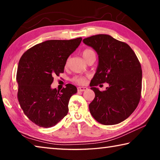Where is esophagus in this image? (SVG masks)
I'll list each match as a JSON object with an SVG mask.
<instances>
[{
	"mask_svg": "<svg viewBox=\"0 0 160 160\" xmlns=\"http://www.w3.org/2000/svg\"><path fill=\"white\" fill-rule=\"evenodd\" d=\"M87 90H88V88H86V87H78V92H84Z\"/></svg>",
	"mask_w": 160,
	"mask_h": 160,
	"instance_id": "esophagus-1",
	"label": "esophagus"
}]
</instances>
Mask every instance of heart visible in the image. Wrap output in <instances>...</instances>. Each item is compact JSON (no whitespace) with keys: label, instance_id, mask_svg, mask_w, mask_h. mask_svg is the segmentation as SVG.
Segmentation results:
<instances>
[{"label":"heart","instance_id":"b5f03b06","mask_svg":"<svg viewBox=\"0 0 160 160\" xmlns=\"http://www.w3.org/2000/svg\"><path fill=\"white\" fill-rule=\"evenodd\" d=\"M92 53H94V51H92V49H85L83 51L82 56H83V58L85 59L87 57H88L90 54H92ZM72 80H73V82H75L77 84H79V85H83V84L85 82V78L81 77V76L75 77Z\"/></svg>","mask_w":160,"mask_h":160}]
</instances>
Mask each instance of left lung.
Listing matches in <instances>:
<instances>
[{
	"label": "left lung",
	"mask_w": 160,
	"mask_h": 160,
	"mask_svg": "<svg viewBox=\"0 0 160 160\" xmlns=\"http://www.w3.org/2000/svg\"><path fill=\"white\" fill-rule=\"evenodd\" d=\"M98 55V66L90 84L95 97L89 104L93 118L104 125H115L128 118L138 105L142 88V69L136 55L126 43L108 34L83 39ZM109 86L101 92L96 86Z\"/></svg>",
	"instance_id": "8db88e82"
}]
</instances>
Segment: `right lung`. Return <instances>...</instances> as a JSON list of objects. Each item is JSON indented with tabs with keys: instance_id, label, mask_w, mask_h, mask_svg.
I'll return each mask as SVG.
<instances>
[{
	"instance_id": "obj_1",
	"label": "right lung",
	"mask_w": 160,
	"mask_h": 160,
	"mask_svg": "<svg viewBox=\"0 0 160 160\" xmlns=\"http://www.w3.org/2000/svg\"><path fill=\"white\" fill-rule=\"evenodd\" d=\"M82 38L48 40L29 48L18 63V98L29 120L43 128L57 124L68 112V102L77 92L76 87L67 84L61 91L52 89L54 75L64 72L70 55Z\"/></svg>"
}]
</instances>
